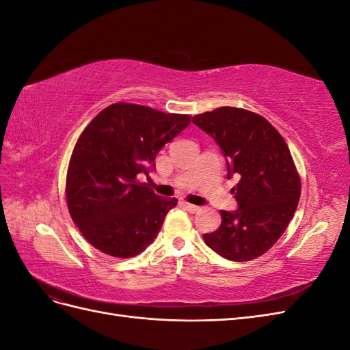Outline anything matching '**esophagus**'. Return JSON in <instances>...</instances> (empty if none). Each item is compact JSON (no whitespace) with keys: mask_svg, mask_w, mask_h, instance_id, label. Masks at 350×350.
<instances>
[{"mask_svg":"<svg viewBox=\"0 0 350 350\" xmlns=\"http://www.w3.org/2000/svg\"><path fill=\"white\" fill-rule=\"evenodd\" d=\"M183 207H184L187 211H189V213H197V211L200 210L198 206H194V204H191V203H187V201H183Z\"/></svg>","mask_w":350,"mask_h":350,"instance_id":"obj_1","label":"esophagus"}]
</instances>
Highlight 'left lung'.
Returning a JSON list of instances; mask_svg holds the SVG:
<instances>
[{
	"label": "left lung",
	"mask_w": 350,
	"mask_h": 350,
	"mask_svg": "<svg viewBox=\"0 0 350 350\" xmlns=\"http://www.w3.org/2000/svg\"><path fill=\"white\" fill-rule=\"evenodd\" d=\"M228 159V178L239 208L220 210L221 225L206 234L207 247L230 261H251L267 252L283 235L301 197V176L288 144L264 116L221 107L193 116Z\"/></svg>",
	"instance_id": "obj_1"
}]
</instances>
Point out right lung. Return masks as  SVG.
I'll return each mask as SVG.
<instances>
[{"mask_svg": "<svg viewBox=\"0 0 350 350\" xmlns=\"http://www.w3.org/2000/svg\"><path fill=\"white\" fill-rule=\"evenodd\" d=\"M189 122L191 115L126 102L109 105L89 122L70 159L66 198L90 245L116 258L150 245L178 200L156 196L137 175H147L159 150Z\"/></svg>", "mask_w": 350, "mask_h": 350, "instance_id": "right-lung-1", "label": "right lung"}]
</instances>
